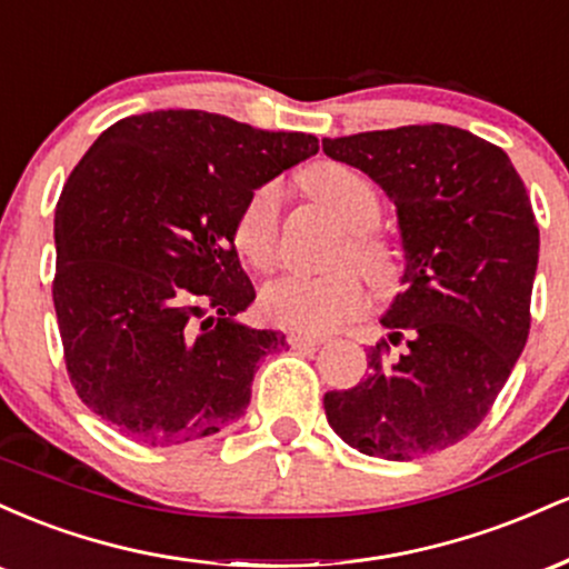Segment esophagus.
<instances>
[{
	"label": "esophagus",
	"instance_id": "1",
	"mask_svg": "<svg viewBox=\"0 0 569 569\" xmlns=\"http://www.w3.org/2000/svg\"><path fill=\"white\" fill-rule=\"evenodd\" d=\"M321 342L323 339H318V337H305V335H289V345L291 348H310V350H316V348H321Z\"/></svg>",
	"mask_w": 569,
	"mask_h": 569
}]
</instances>
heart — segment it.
Returning a JSON list of instances; mask_svg holds the SVG:
<instances>
[{
	"mask_svg": "<svg viewBox=\"0 0 569 569\" xmlns=\"http://www.w3.org/2000/svg\"><path fill=\"white\" fill-rule=\"evenodd\" d=\"M305 184L339 224L352 232L342 262H352L371 283L385 286L393 278V257L371 230L380 221V198L363 173L339 162H323L307 171ZM280 189L262 184L248 194L234 221V248L253 270L270 272L278 264ZM367 307V291L352 272L326 278L291 276L262 291L259 310L272 326L297 335H329L358 318Z\"/></svg>",
	"mask_w": 569,
	"mask_h": 569,
	"instance_id": "obj_1",
	"label": "heart"
}]
</instances>
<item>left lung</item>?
<instances>
[{"instance_id": "obj_1", "label": "left lung", "mask_w": 569, "mask_h": 569, "mask_svg": "<svg viewBox=\"0 0 569 569\" xmlns=\"http://www.w3.org/2000/svg\"><path fill=\"white\" fill-rule=\"evenodd\" d=\"M393 200L403 246L401 293L369 348V377L329 390L323 409L345 443L417 460L479 428L530 335L540 234L525 181L500 147L452 126L323 139Z\"/></svg>"}]
</instances>
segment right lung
Returning <instances> with one entry per match:
<instances>
[{
  "mask_svg": "<svg viewBox=\"0 0 569 569\" xmlns=\"http://www.w3.org/2000/svg\"><path fill=\"white\" fill-rule=\"evenodd\" d=\"M318 152L310 133L259 130L200 109L114 122L56 206L53 305L77 396L120 433L173 447L243 415L280 331L234 251L248 194Z\"/></svg>",
  "mask_w": 569,
  "mask_h": 569,
  "instance_id": "obj_1",
  "label": "right lung"
}]
</instances>
